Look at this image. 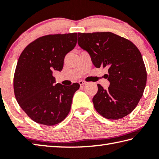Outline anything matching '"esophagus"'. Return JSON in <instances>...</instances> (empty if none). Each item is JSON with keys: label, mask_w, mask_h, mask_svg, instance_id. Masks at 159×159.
Wrapping results in <instances>:
<instances>
[{"label": "esophagus", "mask_w": 159, "mask_h": 159, "mask_svg": "<svg viewBox=\"0 0 159 159\" xmlns=\"http://www.w3.org/2000/svg\"><path fill=\"white\" fill-rule=\"evenodd\" d=\"M79 84L80 85H85L86 83H87V82L86 81H85V80H80V81L79 82Z\"/></svg>", "instance_id": "34e87169"}]
</instances>
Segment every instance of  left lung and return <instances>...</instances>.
Here are the masks:
<instances>
[{"label":"left lung","mask_w":159,"mask_h":159,"mask_svg":"<svg viewBox=\"0 0 159 159\" xmlns=\"http://www.w3.org/2000/svg\"><path fill=\"white\" fill-rule=\"evenodd\" d=\"M78 43L90 54L97 68L107 67V90L98 84L93 98L102 116L118 120L135 109L143 95L147 70L139 50L133 42L111 32L78 33Z\"/></svg>","instance_id":"8db88e82"}]
</instances>
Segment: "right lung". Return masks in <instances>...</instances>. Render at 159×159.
<instances>
[{
  "mask_svg": "<svg viewBox=\"0 0 159 159\" xmlns=\"http://www.w3.org/2000/svg\"><path fill=\"white\" fill-rule=\"evenodd\" d=\"M77 43V33L38 38L19 57L13 87L15 98L28 116L40 124L54 125L64 120L80 85H55L54 70L61 71L67 53Z\"/></svg>",
  "mask_w": 159,
  "mask_h": 159,
  "instance_id": "add662e5",
  "label": "right lung"
}]
</instances>
